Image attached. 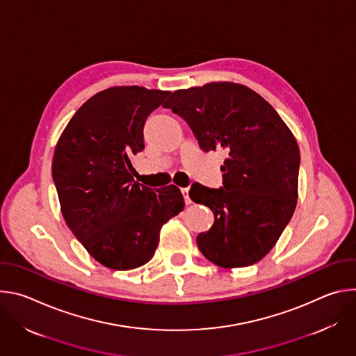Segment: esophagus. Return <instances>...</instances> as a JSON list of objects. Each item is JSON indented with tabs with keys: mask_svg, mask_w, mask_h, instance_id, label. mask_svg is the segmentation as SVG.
Segmentation results:
<instances>
[{
	"mask_svg": "<svg viewBox=\"0 0 356 356\" xmlns=\"http://www.w3.org/2000/svg\"><path fill=\"white\" fill-rule=\"evenodd\" d=\"M181 194H183V197H184L186 204H191V200H190V195H188V187H183V188H181Z\"/></svg>",
	"mask_w": 356,
	"mask_h": 356,
	"instance_id": "1",
	"label": "esophagus"
}]
</instances>
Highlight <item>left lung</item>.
Returning <instances> with one entry per match:
<instances>
[{
    "label": "left lung",
    "mask_w": 356,
    "mask_h": 356,
    "mask_svg": "<svg viewBox=\"0 0 356 356\" xmlns=\"http://www.w3.org/2000/svg\"><path fill=\"white\" fill-rule=\"evenodd\" d=\"M163 107L188 124L202 150L227 152L224 186L195 184L188 193L214 213L213 227L197 236L201 253L224 269L259 262L297 204L300 150L294 135L265 98L236 83L176 90Z\"/></svg>",
    "instance_id": "obj_1"
}]
</instances>
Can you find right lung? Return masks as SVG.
I'll use <instances>...</instances> for the list:
<instances>
[{
    "label": "right lung",
    "instance_id": "add662e5",
    "mask_svg": "<svg viewBox=\"0 0 356 356\" xmlns=\"http://www.w3.org/2000/svg\"><path fill=\"white\" fill-rule=\"evenodd\" d=\"M170 91L121 86L88 98L62 132L52 176L67 227L90 255L129 270L155 255L163 224L183 211L180 188L134 181L131 158L143 150V125Z\"/></svg>",
    "mask_w": 356,
    "mask_h": 356
}]
</instances>
